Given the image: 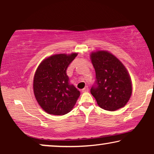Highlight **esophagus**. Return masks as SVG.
Masks as SVG:
<instances>
[{"instance_id": "obj_1", "label": "esophagus", "mask_w": 154, "mask_h": 154, "mask_svg": "<svg viewBox=\"0 0 154 154\" xmlns=\"http://www.w3.org/2000/svg\"><path fill=\"white\" fill-rule=\"evenodd\" d=\"M88 86H86L85 88H84L83 89H82V92H88Z\"/></svg>"}]
</instances>
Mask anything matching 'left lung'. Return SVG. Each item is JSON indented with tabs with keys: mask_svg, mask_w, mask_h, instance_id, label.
<instances>
[{
	"mask_svg": "<svg viewBox=\"0 0 154 154\" xmlns=\"http://www.w3.org/2000/svg\"><path fill=\"white\" fill-rule=\"evenodd\" d=\"M91 59L96 71V81L91 94L98 105L108 111L124 107L132 94L131 79L124 66L106 51L92 53Z\"/></svg>",
	"mask_w": 154,
	"mask_h": 154,
	"instance_id": "1",
	"label": "left lung"
}]
</instances>
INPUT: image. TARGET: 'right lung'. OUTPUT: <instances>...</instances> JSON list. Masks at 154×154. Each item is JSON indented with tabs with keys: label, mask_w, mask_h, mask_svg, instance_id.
<instances>
[{
	"label": "right lung",
	"mask_w": 154,
	"mask_h": 154,
	"mask_svg": "<svg viewBox=\"0 0 154 154\" xmlns=\"http://www.w3.org/2000/svg\"><path fill=\"white\" fill-rule=\"evenodd\" d=\"M77 54H56L46 58L35 74L33 91L40 107L49 114L63 115L71 111L80 96L68 83L66 70Z\"/></svg>",
	"instance_id": "obj_1"
}]
</instances>
